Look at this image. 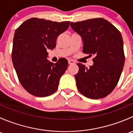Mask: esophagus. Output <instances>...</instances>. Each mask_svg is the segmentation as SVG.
Masks as SVG:
<instances>
[{"label":"esophagus","mask_w":133,"mask_h":133,"mask_svg":"<svg viewBox=\"0 0 133 133\" xmlns=\"http://www.w3.org/2000/svg\"><path fill=\"white\" fill-rule=\"evenodd\" d=\"M68 64H69V65H72V64H75V62L73 61V60H68Z\"/></svg>","instance_id":"34e87169"}]
</instances>
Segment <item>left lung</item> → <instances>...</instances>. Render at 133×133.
Here are the masks:
<instances>
[{
	"label": "left lung",
	"mask_w": 133,
	"mask_h": 133,
	"mask_svg": "<svg viewBox=\"0 0 133 133\" xmlns=\"http://www.w3.org/2000/svg\"><path fill=\"white\" fill-rule=\"evenodd\" d=\"M70 25L82 38L83 53L94 56L89 68L77 64L79 70L75 77L78 90L91 99L105 97L117 85L124 65L121 33L102 18L71 22Z\"/></svg>",
	"instance_id": "1"
}]
</instances>
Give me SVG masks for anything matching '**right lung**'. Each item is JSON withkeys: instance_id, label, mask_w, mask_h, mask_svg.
Listing matches in <instances>:
<instances>
[{"instance_id": "obj_1", "label": "right lung", "mask_w": 133, "mask_h": 133, "mask_svg": "<svg viewBox=\"0 0 133 133\" xmlns=\"http://www.w3.org/2000/svg\"><path fill=\"white\" fill-rule=\"evenodd\" d=\"M70 22H53L31 18L24 22L15 32L11 57L21 85L29 93L45 97L58 89L59 80L68 66L61 58L54 64L49 62L48 49H53L61 33Z\"/></svg>"}]
</instances>
